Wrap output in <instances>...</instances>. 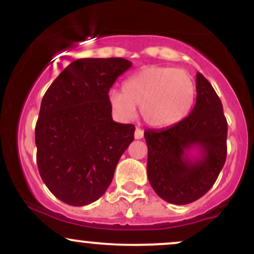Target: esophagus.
<instances>
[{"mask_svg":"<svg viewBox=\"0 0 254 254\" xmlns=\"http://www.w3.org/2000/svg\"><path fill=\"white\" fill-rule=\"evenodd\" d=\"M142 137H143V130L138 129V127H137L136 131H135V138L136 139H141Z\"/></svg>","mask_w":254,"mask_h":254,"instance_id":"obj_1","label":"esophagus"}]
</instances>
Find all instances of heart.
I'll list each match as a JSON object with an SVG mask.
<instances>
[{
    "mask_svg": "<svg viewBox=\"0 0 254 254\" xmlns=\"http://www.w3.org/2000/svg\"><path fill=\"white\" fill-rule=\"evenodd\" d=\"M110 104L121 117L131 118L136 106L150 127H167L179 123L190 112L194 84L190 75L171 66H148L127 77L123 92L110 93Z\"/></svg>",
    "mask_w": 254,
    "mask_h": 254,
    "instance_id": "heart-1",
    "label": "heart"
}]
</instances>
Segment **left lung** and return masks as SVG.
<instances>
[{
	"mask_svg": "<svg viewBox=\"0 0 254 254\" xmlns=\"http://www.w3.org/2000/svg\"><path fill=\"white\" fill-rule=\"evenodd\" d=\"M196 90V105L188 117L166 129L144 131L151 188L177 205L194 202L210 190L227 157L228 124L222 103L200 72ZM193 147L200 150L198 158L188 154Z\"/></svg>",
	"mask_w": 254,
	"mask_h": 254,
	"instance_id": "left-lung-1",
	"label": "left lung"
}]
</instances>
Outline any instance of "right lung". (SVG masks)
<instances>
[{"label": "right lung", "mask_w": 254, "mask_h": 254, "mask_svg": "<svg viewBox=\"0 0 254 254\" xmlns=\"http://www.w3.org/2000/svg\"><path fill=\"white\" fill-rule=\"evenodd\" d=\"M132 63L81 58L51 83L36 124L37 164L55 197L72 206L99 199L133 141L132 124L116 123L109 92Z\"/></svg>", "instance_id": "right-lung-1"}]
</instances>
